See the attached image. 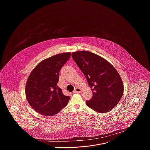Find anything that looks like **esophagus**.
<instances>
[{
  "label": "esophagus",
  "instance_id": "1",
  "mask_svg": "<svg viewBox=\"0 0 150 150\" xmlns=\"http://www.w3.org/2000/svg\"><path fill=\"white\" fill-rule=\"evenodd\" d=\"M81 91H82V90H81V89L80 88L76 87V88H75V90L74 91V93H81Z\"/></svg>",
  "mask_w": 150,
  "mask_h": 150
}]
</instances>
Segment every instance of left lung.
<instances>
[{
    "label": "left lung",
    "mask_w": 150,
    "mask_h": 150,
    "mask_svg": "<svg viewBox=\"0 0 150 150\" xmlns=\"http://www.w3.org/2000/svg\"><path fill=\"white\" fill-rule=\"evenodd\" d=\"M72 57L92 88L87 106L98 113L112 110L121 99L123 85L116 69L103 57L88 51L72 53Z\"/></svg>",
    "instance_id": "1"
}]
</instances>
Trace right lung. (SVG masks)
<instances>
[{
	"instance_id": "right-lung-1",
	"label": "right lung",
	"mask_w": 150,
	"mask_h": 150,
	"mask_svg": "<svg viewBox=\"0 0 150 150\" xmlns=\"http://www.w3.org/2000/svg\"><path fill=\"white\" fill-rule=\"evenodd\" d=\"M71 57L63 53L41 61L30 75L25 87L28 103L37 113L44 116L58 113L68 104L69 96L63 95L57 86L59 72Z\"/></svg>"
}]
</instances>
